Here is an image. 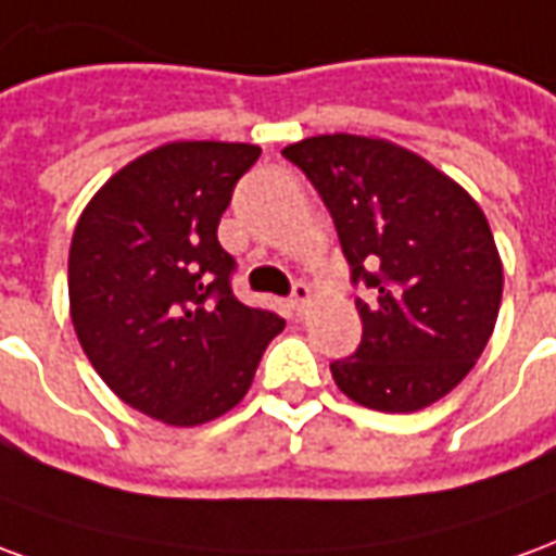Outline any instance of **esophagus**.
Returning <instances> with one entry per match:
<instances>
[{
  "label": "esophagus",
  "instance_id": "1",
  "mask_svg": "<svg viewBox=\"0 0 556 556\" xmlns=\"http://www.w3.org/2000/svg\"><path fill=\"white\" fill-rule=\"evenodd\" d=\"M311 302V287L308 285H293V293H290V308L296 311V314H302L305 311V305Z\"/></svg>",
  "mask_w": 556,
  "mask_h": 556
}]
</instances>
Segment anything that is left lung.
<instances>
[{"mask_svg": "<svg viewBox=\"0 0 556 556\" xmlns=\"http://www.w3.org/2000/svg\"><path fill=\"white\" fill-rule=\"evenodd\" d=\"M332 215L350 263L362 344L334 359L338 389L362 407L413 413L448 395L482 356L503 296L488 218L446 173L401 146L320 134L281 152Z\"/></svg>", "mask_w": 556, "mask_h": 556, "instance_id": "obj_1", "label": "left lung"}]
</instances>
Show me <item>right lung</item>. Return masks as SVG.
<instances>
[{
	"label": "right lung",
	"mask_w": 556,
	"mask_h": 556,
	"mask_svg": "<svg viewBox=\"0 0 556 556\" xmlns=\"http://www.w3.org/2000/svg\"><path fill=\"white\" fill-rule=\"evenodd\" d=\"M260 146L179 140L122 167L83 208L68 254L74 332L134 410L191 428L245 397L285 329L233 296L218 222Z\"/></svg>",
	"instance_id": "add662e5"
}]
</instances>
